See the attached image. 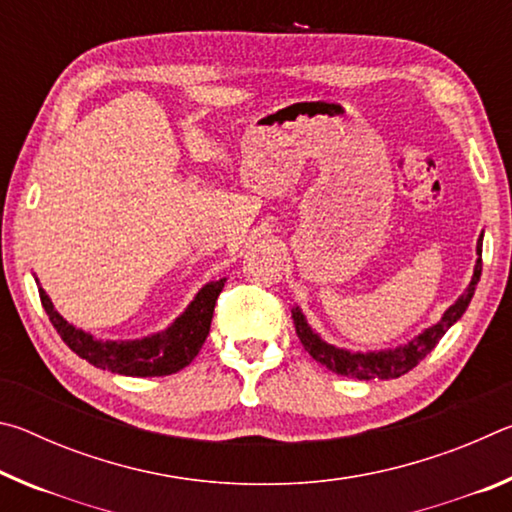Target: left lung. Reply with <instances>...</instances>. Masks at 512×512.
<instances>
[{"label": "left lung", "instance_id": "obj_1", "mask_svg": "<svg viewBox=\"0 0 512 512\" xmlns=\"http://www.w3.org/2000/svg\"><path fill=\"white\" fill-rule=\"evenodd\" d=\"M481 253H483V232L479 241H476V264L472 280L467 284L465 291L456 298L454 305L440 316L438 323L429 325L422 329L418 336H413L406 343L395 345V348H384V350H368V352H354L348 348H339V345L327 343L323 336H320L314 327L309 325L307 316L302 314V309L296 305L291 309L293 325H296L298 339L305 345V350L314 357L318 363H323L327 370L336 372V375L352 377V379H395L402 377L406 372L413 370L418 363L427 357V354L436 348L438 341L443 339L445 332L454 323L461 320L465 309L470 307V300L474 296L476 284H479L481 277Z\"/></svg>", "mask_w": 512, "mask_h": 512}]
</instances>
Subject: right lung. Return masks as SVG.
<instances>
[{
  "label": "right lung",
  "mask_w": 512,
  "mask_h": 512,
  "mask_svg": "<svg viewBox=\"0 0 512 512\" xmlns=\"http://www.w3.org/2000/svg\"><path fill=\"white\" fill-rule=\"evenodd\" d=\"M225 280L228 277L207 282L185 307L183 314L173 320L167 329H162V332L142 336V339L121 341L97 339V336L85 332V329L67 323L58 314L47 291L40 287L38 277L36 284L42 307H45L51 325L56 327L60 339L69 345V350L79 354L81 359L101 370H110L126 377H164L189 366L198 350L203 348L207 334H210L216 298L223 291Z\"/></svg>",
  "instance_id": "obj_1"
}]
</instances>
